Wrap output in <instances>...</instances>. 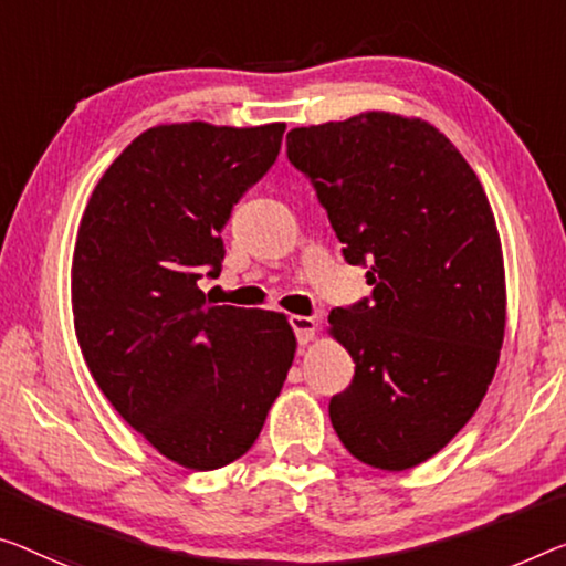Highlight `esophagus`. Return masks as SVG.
<instances>
[{
	"label": "esophagus",
	"mask_w": 566,
	"mask_h": 566,
	"mask_svg": "<svg viewBox=\"0 0 566 566\" xmlns=\"http://www.w3.org/2000/svg\"><path fill=\"white\" fill-rule=\"evenodd\" d=\"M291 328L295 332L298 344H308L313 336H316V321L308 316H291Z\"/></svg>",
	"instance_id": "esophagus-1"
}]
</instances>
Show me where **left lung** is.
I'll use <instances>...</instances> for the list:
<instances>
[{
	"label": "left lung",
	"mask_w": 566,
	"mask_h": 566,
	"mask_svg": "<svg viewBox=\"0 0 566 566\" xmlns=\"http://www.w3.org/2000/svg\"><path fill=\"white\" fill-rule=\"evenodd\" d=\"M371 295L328 313L354 379L328 417L354 458L407 471L471 420L499 367L506 273L489 197L422 118L367 111L285 136Z\"/></svg>",
	"instance_id": "left-lung-1"
}]
</instances>
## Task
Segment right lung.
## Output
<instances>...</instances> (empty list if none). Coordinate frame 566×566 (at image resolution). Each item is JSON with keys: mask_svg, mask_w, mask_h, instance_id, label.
Segmentation results:
<instances>
[{"mask_svg": "<svg viewBox=\"0 0 566 566\" xmlns=\"http://www.w3.org/2000/svg\"><path fill=\"white\" fill-rule=\"evenodd\" d=\"M285 124L154 126L103 174L73 253L75 336L95 385L164 458L214 471L245 455L295 354L283 313L212 306L232 207Z\"/></svg>", "mask_w": 566, "mask_h": 566, "instance_id": "obj_1", "label": "right lung"}]
</instances>
